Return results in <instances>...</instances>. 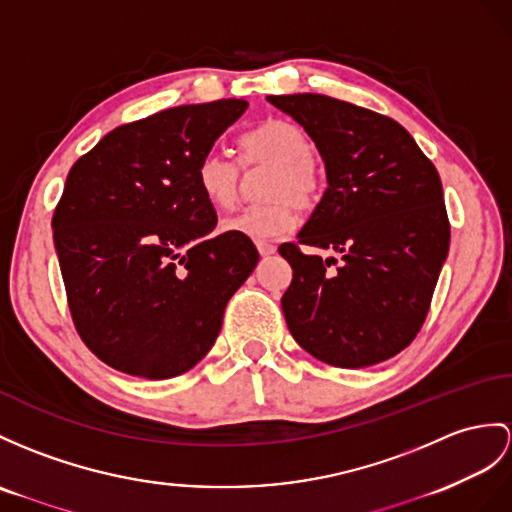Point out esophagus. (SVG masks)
I'll list each match as a JSON object with an SVG mask.
<instances>
[{"mask_svg": "<svg viewBox=\"0 0 512 512\" xmlns=\"http://www.w3.org/2000/svg\"><path fill=\"white\" fill-rule=\"evenodd\" d=\"M256 247H258V254H260V256L276 254V245L269 243V241H256Z\"/></svg>", "mask_w": 512, "mask_h": 512, "instance_id": "esophagus-1", "label": "esophagus"}]
</instances>
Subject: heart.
Here are the masks:
<instances>
[{
  "label": "heart",
  "mask_w": 512,
  "mask_h": 512,
  "mask_svg": "<svg viewBox=\"0 0 512 512\" xmlns=\"http://www.w3.org/2000/svg\"><path fill=\"white\" fill-rule=\"evenodd\" d=\"M306 132L284 119H267L241 139L245 167L271 165L260 186L265 202L247 206L221 221V230L249 239H271L289 232L297 206L310 208L321 191V171ZM197 186L210 204L230 208L241 195V169L219 152H208L197 165Z\"/></svg>",
  "instance_id": "b5f03b06"
}]
</instances>
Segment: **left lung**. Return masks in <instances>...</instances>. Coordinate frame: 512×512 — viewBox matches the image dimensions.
<instances>
[{
  "mask_svg": "<svg viewBox=\"0 0 512 512\" xmlns=\"http://www.w3.org/2000/svg\"><path fill=\"white\" fill-rule=\"evenodd\" d=\"M267 102L315 141L328 178L297 243L278 249L293 269L286 326L321 363L378 365L421 330L450 249L439 173L413 136L378 112L317 93ZM299 244L334 248L342 260L304 255Z\"/></svg>",
  "mask_w": 512,
  "mask_h": 512,
  "instance_id": "obj_1",
  "label": "left lung"
}]
</instances>
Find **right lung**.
<instances>
[{"instance_id":"add662e5","label":"right lung","mask_w":512,"mask_h":512,"mask_svg":"<svg viewBox=\"0 0 512 512\" xmlns=\"http://www.w3.org/2000/svg\"><path fill=\"white\" fill-rule=\"evenodd\" d=\"M245 99L167 108L108 132L71 167L52 219L69 310L86 347L147 380L180 376L215 345L258 265L249 236H210L197 165Z\"/></svg>"}]
</instances>
